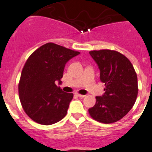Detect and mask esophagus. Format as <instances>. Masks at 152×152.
<instances>
[{
    "instance_id": "1",
    "label": "esophagus",
    "mask_w": 152,
    "mask_h": 152,
    "mask_svg": "<svg viewBox=\"0 0 152 152\" xmlns=\"http://www.w3.org/2000/svg\"><path fill=\"white\" fill-rule=\"evenodd\" d=\"M75 95L77 96H79V97H80V98H83V97H85V96H86V95H82V94H77V93H76V94H75Z\"/></svg>"
}]
</instances>
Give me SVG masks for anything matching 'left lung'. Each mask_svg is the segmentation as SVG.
<instances>
[{"label":"left lung","mask_w":152,"mask_h":152,"mask_svg":"<svg viewBox=\"0 0 152 152\" xmlns=\"http://www.w3.org/2000/svg\"><path fill=\"white\" fill-rule=\"evenodd\" d=\"M100 71V79L105 83L104 93L96 96V102L89 113L94 120L104 124L118 121L133 107L137 96V77L133 65L117 51H91Z\"/></svg>","instance_id":"1"}]
</instances>
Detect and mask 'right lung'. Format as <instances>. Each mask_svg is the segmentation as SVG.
Wrapping results in <instances>:
<instances>
[{
	"mask_svg": "<svg viewBox=\"0 0 152 152\" xmlns=\"http://www.w3.org/2000/svg\"><path fill=\"white\" fill-rule=\"evenodd\" d=\"M80 52L49 42L31 55L25 62L18 94L27 115L40 124L57 123L66 115L73 94L65 93L62 83L66 62Z\"/></svg>",
	"mask_w": 152,
	"mask_h": 152,
	"instance_id": "add662e5",
	"label": "right lung"
}]
</instances>
